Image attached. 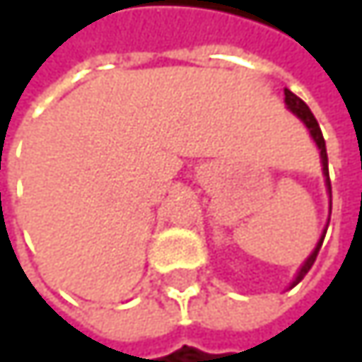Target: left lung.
Segmentation results:
<instances>
[{
  "mask_svg": "<svg viewBox=\"0 0 362 362\" xmlns=\"http://www.w3.org/2000/svg\"><path fill=\"white\" fill-rule=\"evenodd\" d=\"M285 105H287V109L291 110V112H293V115H296V117L306 125V127H308V132H310L313 140L317 142V146H319V151H321V163H323V174H325L327 190H329V197H331V182H329V168H327L325 138H323V132H321V127H319V121L315 119V115H313V110L308 109V105H306L302 98H298L293 92H289V90H285ZM329 209H331V207H329ZM325 233L327 230H323V235H321V239H319V243H317L315 252L306 257V262H304V264H302V268L298 270V274H296V279H293L291 287H296V285L306 276V272L313 268V264H315V259H317V255H319V250H321V245H323Z\"/></svg>",
  "mask_w": 362,
  "mask_h": 362,
  "instance_id": "8db88e82",
  "label": "left lung"
}]
</instances>
